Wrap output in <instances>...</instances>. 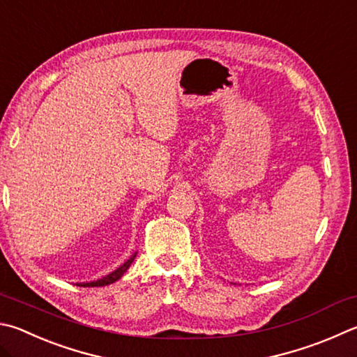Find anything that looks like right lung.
Wrapping results in <instances>:
<instances>
[{
  "label": "right lung",
  "instance_id": "1",
  "mask_svg": "<svg viewBox=\"0 0 357 357\" xmlns=\"http://www.w3.org/2000/svg\"><path fill=\"white\" fill-rule=\"evenodd\" d=\"M135 256H137V252H134V255H132L131 257H129L125 264L120 265V267L116 268V270H114L112 273L102 276L101 280L90 281V282H77V286H81V287H102V286H109V284L119 281L120 278L126 273V270H128L129 267H131V264L134 262Z\"/></svg>",
  "mask_w": 357,
  "mask_h": 357
}]
</instances>
